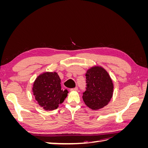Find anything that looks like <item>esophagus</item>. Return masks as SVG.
Segmentation results:
<instances>
[{
	"instance_id": "34e87169",
	"label": "esophagus",
	"mask_w": 148,
	"mask_h": 148,
	"mask_svg": "<svg viewBox=\"0 0 148 148\" xmlns=\"http://www.w3.org/2000/svg\"><path fill=\"white\" fill-rule=\"evenodd\" d=\"M70 89H71V91H78V87H75V88H71Z\"/></svg>"
}]
</instances>
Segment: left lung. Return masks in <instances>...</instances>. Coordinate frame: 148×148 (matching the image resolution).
<instances>
[{
  "label": "left lung",
  "mask_w": 148,
  "mask_h": 148,
  "mask_svg": "<svg viewBox=\"0 0 148 148\" xmlns=\"http://www.w3.org/2000/svg\"><path fill=\"white\" fill-rule=\"evenodd\" d=\"M86 90L83 92L85 104L92 110L107 105L113 95V83L108 73L100 66L89 69L86 73Z\"/></svg>",
  "instance_id": "obj_1"
}]
</instances>
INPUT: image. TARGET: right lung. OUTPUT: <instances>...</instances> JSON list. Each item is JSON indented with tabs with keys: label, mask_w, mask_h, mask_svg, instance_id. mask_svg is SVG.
Masks as SVG:
<instances>
[{
	"label": "right lung",
	"mask_w": 148,
	"mask_h": 148,
	"mask_svg": "<svg viewBox=\"0 0 148 148\" xmlns=\"http://www.w3.org/2000/svg\"><path fill=\"white\" fill-rule=\"evenodd\" d=\"M60 82L56 72L44 73L36 79L33 88V95L44 109H56L66 97L69 92L66 89H62Z\"/></svg>",
	"instance_id": "right-lung-1"
}]
</instances>
